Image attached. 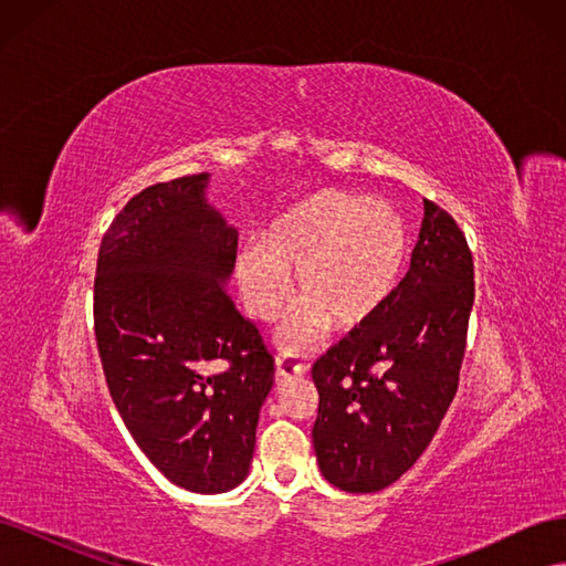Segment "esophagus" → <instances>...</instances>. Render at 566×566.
<instances>
[{
	"label": "esophagus",
	"mask_w": 566,
	"mask_h": 566,
	"mask_svg": "<svg viewBox=\"0 0 566 566\" xmlns=\"http://www.w3.org/2000/svg\"><path fill=\"white\" fill-rule=\"evenodd\" d=\"M276 370H279L281 380H293L306 373V366L300 364L293 354H281V356H276Z\"/></svg>",
	"instance_id": "obj_1"
}]
</instances>
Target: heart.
Here are the masks:
<instances>
[{"label":"heart","mask_w":566,"mask_h":566,"mask_svg":"<svg viewBox=\"0 0 566 566\" xmlns=\"http://www.w3.org/2000/svg\"><path fill=\"white\" fill-rule=\"evenodd\" d=\"M410 235L389 202L323 188L285 210L266 238L248 241L235 256L245 310L271 321L297 290L283 339L306 349L335 323L358 331L382 312L403 279Z\"/></svg>","instance_id":"heart-1"}]
</instances>
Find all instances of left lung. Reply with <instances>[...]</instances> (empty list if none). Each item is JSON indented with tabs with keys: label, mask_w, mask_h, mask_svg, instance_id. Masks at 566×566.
I'll return each instance as SVG.
<instances>
[{
	"label": "left lung",
	"mask_w": 566,
	"mask_h": 566,
	"mask_svg": "<svg viewBox=\"0 0 566 566\" xmlns=\"http://www.w3.org/2000/svg\"><path fill=\"white\" fill-rule=\"evenodd\" d=\"M474 266L453 217L424 200L410 269L382 312L312 368L318 468L349 493H373L416 465L455 397Z\"/></svg>",
	"instance_id": "1"
}]
</instances>
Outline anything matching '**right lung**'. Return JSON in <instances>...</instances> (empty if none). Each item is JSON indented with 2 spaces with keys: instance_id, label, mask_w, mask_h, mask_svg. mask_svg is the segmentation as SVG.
<instances>
[{
  "instance_id": "right-lung-1",
  "label": "right lung",
  "mask_w": 566,
  "mask_h": 566,
  "mask_svg": "<svg viewBox=\"0 0 566 566\" xmlns=\"http://www.w3.org/2000/svg\"><path fill=\"white\" fill-rule=\"evenodd\" d=\"M208 186L210 175L156 184L113 219L94 331L115 408L153 465L186 491L224 493L250 472L273 358L227 293L238 231Z\"/></svg>"
}]
</instances>
